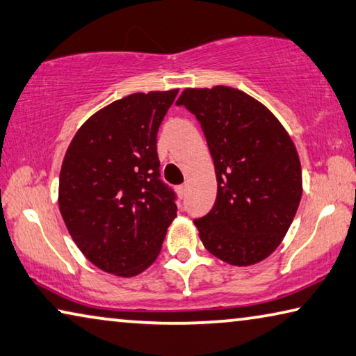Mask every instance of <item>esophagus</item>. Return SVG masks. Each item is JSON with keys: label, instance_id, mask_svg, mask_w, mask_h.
Instances as JSON below:
<instances>
[{"label": "esophagus", "instance_id": "obj_1", "mask_svg": "<svg viewBox=\"0 0 356 356\" xmlns=\"http://www.w3.org/2000/svg\"><path fill=\"white\" fill-rule=\"evenodd\" d=\"M176 190L180 198H185V195H187V185H177Z\"/></svg>", "mask_w": 356, "mask_h": 356}]
</instances>
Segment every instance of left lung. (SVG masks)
<instances>
[{
	"label": "left lung",
	"mask_w": 356,
	"mask_h": 356,
	"mask_svg": "<svg viewBox=\"0 0 356 356\" xmlns=\"http://www.w3.org/2000/svg\"><path fill=\"white\" fill-rule=\"evenodd\" d=\"M176 104L200 122L216 166L217 200L195 218L202 244L234 266L261 261L279 247L301 201L295 144L270 111L241 90L187 88Z\"/></svg>",
	"instance_id": "1"
}]
</instances>
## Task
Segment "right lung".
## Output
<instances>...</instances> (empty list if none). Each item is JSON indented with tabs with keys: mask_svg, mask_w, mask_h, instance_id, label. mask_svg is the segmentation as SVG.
Wrapping results in <instances>:
<instances>
[{
	"mask_svg": "<svg viewBox=\"0 0 356 356\" xmlns=\"http://www.w3.org/2000/svg\"><path fill=\"white\" fill-rule=\"evenodd\" d=\"M179 90L133 93L79 128L60 171L58 204L95 266L133 277L155 261L177 213L160 179L156 133Z\"/></svg>",
	"mask_w": 356,
	"mask_h": 356,
	"instance_id": "right-lung-1",
	"label": "right lung"
}]
</instances>
